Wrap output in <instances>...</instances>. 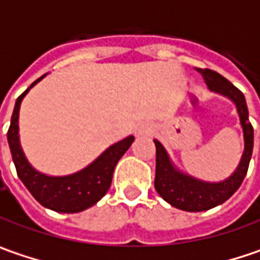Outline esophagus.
I'll use <instances>...</instances> for the list:
<instances>
[{"mask_svg":"<svg viewBox=\"0 0 260 260\" xmlns=\"http://www.w3.org/2000/svg\"><path fill=\"white\" fill-rule=\"evenodd\" d=\"M154 125L151 124V122H143V124H140L139 128H138V135L139 136H149V135H152L154 133Z\"/></svg>","mask_w":260,"mask_h":260,"instance_id":"34e87169","label":"esophagus"}]
</instances>
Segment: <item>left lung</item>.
<instances>
[{
	"instance_id": "left-lung-1",
	"label": "left lung",
	"mask_w": 260,
	"mask_h": 260,
	"mask_svg": "<svg viewBox=\"0 0 260 260\" xmlns=\"http://www.w3.org/2000/svg\"><path fill=\"white\" fill-rule=\"evenodd\" d=\"M197 71L201 74L203 80L212 90L230 98L237 105L240 122L244 132V154L241 157L240 166L237 167V170L231 177L219 183H207L177 172L172 166L162 145L158 140H154L157 148L155 182H154L155 189L167 203L185 212H203L225 203L241 186L244 177L247 175L251 152H253V127L249 122V109L244 94L216 71L207 68L206 69L197 68Z\"/></svg>"
}]
</instances>
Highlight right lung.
Masks as SVG:
<instances>
[{
    "label": "right lung",
    "instance_id": "obj_1",
    "mask_svg": "<svg viewBox=\"0 0 260 260\" xmlns=\"http://www.w3.org/2000/svg\"><path fill=\"white\" fill-rule=\"evenodd\" d=\"M44 78V75L41 77ZM41 78L30 84L29 88H32ZM26 88L16 101L14 111L11 115L9 132H7V140H9L10 152L11 158L17 172V176L23 182V185L28 188L32 197L47 209L62 213H78L85 209L96 204L103 195L108 192L112 175L117 162L120 158L125 154V151L130 148L135 138L128 136L118 143L112 145L103 152L96 161H93L88 167L84 170L63 177L46 176L43 173L35 172L26 158L22 152L20 143H19V108L22 99L29 91Z\"/></svg>",
    "mask_w": 260,
    "mask_h": 260
}]
</instances>
